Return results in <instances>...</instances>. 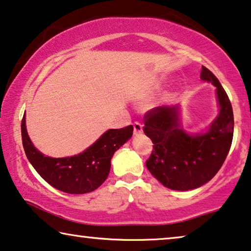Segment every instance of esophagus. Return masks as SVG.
Here are the masks:
<instances>
[{"instance_id":"1","label":"esophagus","mask_w":251,"mask_h":251,"mask_svg":"<svg viewBox=\"0 0 251 251\" xmlns=\"http://www.w3.org/2000/svg\"><path fill=\"white\" fill-rule=\"evenodd\" d=\"M133 127H134V135H138V134L143 133V125H142L141 123L135 122L133 124Z\"/></svg>"}]
</instances>
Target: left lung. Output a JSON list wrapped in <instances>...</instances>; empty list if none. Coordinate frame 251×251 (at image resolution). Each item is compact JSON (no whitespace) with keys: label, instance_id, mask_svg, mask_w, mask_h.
<instances>
[{"label":"left lung","instance_id":"obj_1","mask_svg":"<svg viewBox=\"0 0 251 251\" xmlns=\"http://www.w3.org/2000/svg\"><path fill=\"white\" fill-rule=\"evenodd\" d=\"M201 78L216 88L220 113L207 132L189 135L180 127L178 106L155 107L144 116L143 130L153 142L147 168L154 178L174 190H190L218 174L233 138V111L218 77L201 66Z\"/></svg>","mask_w":251,"mask_h":251}]
</instances>
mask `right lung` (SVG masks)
Segmentation results:
<instances>
[{
	"instance_id": "1",
	"label": "right lung",
	"mask_w": 251,
	"mask_h": 251,
	"mask_svg": "<svg viewBox=\"0 0 251 251\" xmlns=\"http://www.w3.org/2000/svg\"><path fill=\"white\" fill-rule=\"evenodd\" d=\"M22 145L29 162L54 188L67 194L93 192L102 185L110 171V160L115 151L133 135V126L108 129L99 140L80 154L67 158L45 156L33 147L25 128V118L21 122Z\"/></svg>"
}]
</instances>
